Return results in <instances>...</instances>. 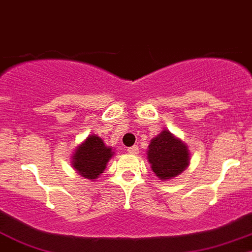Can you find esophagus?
Segmentation results:
<instances>
[{
	"label": "esophagus",
	"instance_id": "obj_1",
	"mask_svg": "<svg viewBox=\"0 0 252 252\" xmlns=\"http://www.w3.org/2000/svg\"><path fill=\"white\" fill-rule=\"evenodd\" d=\"M128 153H130V154H138V153H139V148H138L137 146L129 147V148H128Z\"/></svg>",
	"mask_w": 252,
	"mask_h": 252
}]
</instances>
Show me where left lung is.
<instances>
[{
	"instance_id": "obj_1",
	"label": "left lung",
	"mask_w": 252,
	"mask_h": 252,
	"mask_svg": "<svg viewBox=\"0 0 252 252\" xmlns=\"http://www.w3.org/2000/svg\"><path fill=\"white\" fill-rule=\"evenodd\" d=\"M147 159L159 180L169 181L186 171L189 165L191 154L183 140L163 129L149 143Z\"/></svg>"
}]
</instances>
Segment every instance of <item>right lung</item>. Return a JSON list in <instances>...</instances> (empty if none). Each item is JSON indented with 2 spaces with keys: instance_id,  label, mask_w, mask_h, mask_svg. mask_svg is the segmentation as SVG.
I'll return each instance as SVG.
<instances>
[{
  "instance_id": "1",
  "label": "right lung",
  "mask_w": 252,
  "mask_h": 252,
  "mask_svg": "<svg viewBox=\"0 0 252 252\" xmlns=\"http://www.w3.org/2000/svg\"><path fill=\"white\" fill-rule=\"evenodd\" d=\"M112 147L105 146L99 135L90 134L75 148L71 156V165L78 174L90 181L99 178L106 164L114 156Z\"/></svg>"
}]
</instances>
